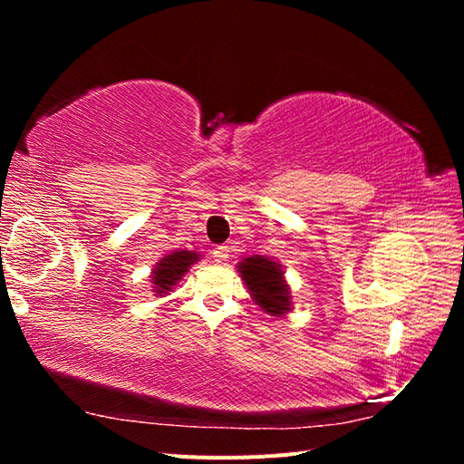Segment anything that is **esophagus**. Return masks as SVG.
I'll return each mask as SVG.
<instances>
[{
    "mask_svg": "<svg viewBox=\"0 0 464 464\" xmlns=\"http://www.w3.org/2000/svg\"><path fill=\"white\" fill-rule=\"evenodd\" d=\"M213 259L217 263L229 261V247H227V245H217V247L213 249Z\"/></svg>",
    "mask_w": 464,
    "mask_h": 464,
    "instance_id": "esophagus-1",
    "label": "esophagus"
}]
</instances>
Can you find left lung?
Instances as JSON below:
<instances>
[{
	"label": "left lung",
	"mask_w": 464,
	"mask_h": 464,
	"mask_svg": "<svg viewBox=\"0 0 464 464\" xmlns=\"http://www.w3.org/2000/svg\"><path fill=\"white\" fill-rule=\"evenodd\" d=\"M239 273L251 297L269 314H285L291 309V291L285 283L281 265L269 257L253 255L239 263Z\"/></svg>",
	"instance_id": "obj_1"
}]
</instances>
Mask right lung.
<instances>
[{
    "label": "right lung",
    "instance_id": "add662e5",
    "mask_svg": "<svg viewBox=\"0 0 464 464\" xmlns=\"http://www.w3.org/2000/svg\"><path fill=\"white\" fill-rule=\"evenodd\" d=\"M197 259H199V255L193 251H173L171 255L163 257L157 263V267L151 275L153 293L163 295L167 291H171L173 285L183 277L187 269H189Z\"/></svg>",
    "mask_w": 464,
    "mask_h": 464
}]
</instances>
